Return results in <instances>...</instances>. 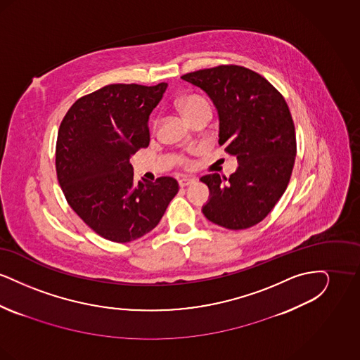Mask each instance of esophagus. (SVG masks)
<instances>
[{
	"instance_id": "34e87169",
	"label": "esophagus",
	"mask_w": 360,
	"mask_h": 360,
	"mask_svg": "<svg viewBox=\"0 0 360 360\" xmlns=\"http://www.w3.org/2000/svg\"><path fill=\"white\" fill-rule=\"evenodd\" d=\"M178 182H179V186H181V188H185V186H188V185H193V184L195 182V179H194V178L184 176V178H181Z\"/></svg>"
}]
</instances>
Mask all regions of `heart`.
Returning a JSON list of instances; mask_svg holds the SVG:
<instances>
[{
	"mask_svg": "<svg viewBox=\"0 0 360 360\" xmlns=\"http://www.w3.org/2000/svg\"><path fill=\"white\" fill-rule=\"evenodd\" d=\"M176 108L178 110L181 112V115L185 117V120L188 121L190 116H193L194 113H197L198 110L204 109V108H210L209 103L206 101L205 98L197 96V94H190L186 96L181 100H178L176 103ZM179 163L182 166H188L190 165V160H188L186 156H179Z\"/></svg>",
	"mask_w": 360,
	"mask_h": 360,
	"instance_id": "1",
	"label": "heart"
}]
</instances>
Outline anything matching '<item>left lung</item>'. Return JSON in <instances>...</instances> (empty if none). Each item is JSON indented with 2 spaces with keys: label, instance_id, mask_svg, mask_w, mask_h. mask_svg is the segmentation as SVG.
I'll return each instance as SVG.
<instances>
[{
  "label": "left lung",
  "instance_id": "left-lung-1",
  "mask_svg": "<svg viewBox=\"0 0 360 360\" xmlns=\"http://www.w3.org/2000/svg\"><path fill=\"white\" fill-rule=\"evenodd\" d=\"M181 78L210 97L220 120L219 144L239 163L229 178L201 176L210 191L202 213L226 229L251 228L273 210L290 181L297 143L289 106L266 78L236 65Z\"/></svg>",
  "mask_w": 360,
  "mask_h": 360
}]
</instances>
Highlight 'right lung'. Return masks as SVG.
I'll use <instances>...</instances> for the list:
<instances>
[{"label":"right lung","mask_w":360,"mask_h":360,"mask_svg":"<svg viewBox=\"0 0 360 360\" xmlns=\"http://www.w3.org/2000/svg\"><path fill=\"white\" fill-rule=\"evenodd\" d=\"M167 84H113L81 97L63 117L56 175L72 210L103 239L128 243L153 231L178 193L160 176L135 182L131 155L150 144L148 119Z\"/></svg>","instance_id":"right-lung-1"}]
</instances>
